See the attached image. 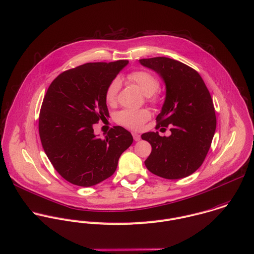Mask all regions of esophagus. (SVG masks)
<instances>
[{"label":"esophagus","instance_id":"esophagus-1","mask_svg":"<svg viewBox=\"0 0 254 254\" xmlns=\"http://www.w3.org/2000/svg\"><path fill=\"white\" fill-rule=\"evenodd\" d=\"M132 135H133V138H134L135 141H140L141 136L138 133H132Z\"/></svg>","mask_w":254,"mask_h":254}]
</instances>
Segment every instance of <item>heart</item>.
<instances>
[{
    "mask_svg": "<svg viewBox=\"0 0 254 254\" xmlns=\"http://www.w3.org/2000/svg\"><path fill=\"white\" fill-rule=\"evenodd\" d=\"M128 78L137 84L140 90L146 95L153 97L154 93L159 88V80L152 73L145 70L134 71L129 74ZM121 87V80L116 77L108 84L105 92V100L107 103L112 104L116 101L119 89ZM154 99V97H153ZM151 117V113L147 109H123L115 114V121L132 130H140L144 123Z\"/></svg>",
    "mask_w": 254,
    "mask_h": 254,
    "instance_id": "1",
    "label": "heart"
}]
</instances>
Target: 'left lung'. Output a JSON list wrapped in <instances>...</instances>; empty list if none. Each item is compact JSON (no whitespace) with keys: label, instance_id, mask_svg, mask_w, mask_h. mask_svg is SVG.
I'll return each instance as SVG.
<instances>
[{"label":"left lung","instance_id":"1","mask_svg":"<svg viewBox=\"0 0 254 254\" xmlns=\"http://www.w3.org/2000/svg\"><path fill=\"white\" fill-rule=\"evenodd\" d=\"M139 63L163 79L166 97L156 117L157 127L171 125L169 137H162L158 132L141 136L152 146L145 165L151 173L164 179L188 177L201 166L215 132L211 96L200 75L183 63L164 57Z\"/></svg>","mask_w":254,"mask_h":254}]
</instances>
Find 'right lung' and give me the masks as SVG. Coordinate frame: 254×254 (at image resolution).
Returning <instances> with one entry per match:
<instances>
[{
    "label": "right lung",
    "mask_w": 254,
    "mask_h": 254,
    "mask_svg": "<svg viewBox=\"0 0 254 254\" xmlns=\"http://www.w3.org/2000/svg\"><path fill=\"white\" fill-rule=\"evenodd\" d=\"M129 64L89 63L61 73L50 85L40 113L43 148L67 182L91 187L114 174L121 154L133 143L129 131L114 126L104 139L93 125L109 116L108 84Z\"/></svg>",
    "instance_id": "obj_1"
}]
</instances>
